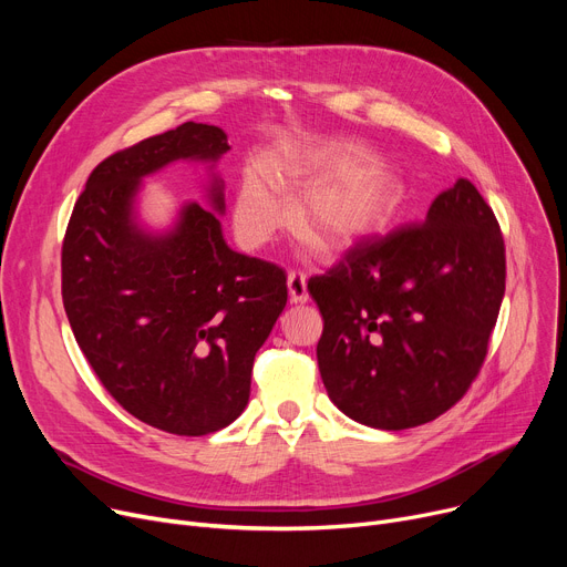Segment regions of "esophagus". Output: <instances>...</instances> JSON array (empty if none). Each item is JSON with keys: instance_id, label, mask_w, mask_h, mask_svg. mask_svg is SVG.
Returning <instances> with one entry per match:
<instances>
[{"instance_id": "obj_1", "label": "esophagus", "mask_w": 567, "mask_h": 567, "mask_svg": "<svg viewBox=\"0 0 567 567\" xmlns=\"http://www.w3.org/2000/svg\"><path fill=\"white\" fill-rule=\"evenodd\" d=\"M287 287H289V296L293 303H306L310 299L308 293V278L301 271H289L287 276Z\"/></svg>"}]
</instances>
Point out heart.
<instances>
[{
  "label": "heart",
  "instance_id": "obj_1",
  "mask_svg": "<svg viewBox=\"0 0 567 567\" xmlns=\"http://www.w3.org/2000/svg\"><path fill=\"white\" fill-rule=\"evenodd\" d=\"M353 161L340 148L285 144L266 154L261 174L246 172L234 197V225L248 246H261L289 218L285 195L310 190L296 212L299 229L326 250H342L385 225L402 202V188L381 172H351ZM334 182L331 183L330 178ZM330 184L326 185L324 182ZM268 183L272 185L267 186ZM323 183V187L318 184Z\"/></svg>",
  "mask_w": 567,
  "mask_h": 567
}]
</instances>
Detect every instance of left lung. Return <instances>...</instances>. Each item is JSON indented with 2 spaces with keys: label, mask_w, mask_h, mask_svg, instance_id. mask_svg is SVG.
Masks as SVG:
<instances>
[{
  "label": "left lung",
  "mask_w": 567,
  "mask_h": 567,
  "mask_svg": "<svg viewBox=\"0 0 567 567\" xmlns=\"http://www.w3.org/2000/svg\"><path fill=\"white\" fill-rule=\"evenodd\" d=\"M308 289L323 317L326 393L361 425L409 430L455 406L478 377L505 291V244L468 178L425 223L368 236Z\"/></svg>",
  "instance_id": "obj_1"
}]
</instances>
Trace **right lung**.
<instances>
[{"instance_id": "right-lung-1", "label": "right lung", "mask_w": 567, "mask_h": 567, "mask_svg": "<svg viewBox=\"0 0 567 567\" xmlns=\"http://www.w3.org/2000/svg\"><path fill=\"white\" fill-rule=\"evenodd\" d=\"M229 152L218 126L186 122L101 161L62 244V299L103 389L137 421L176 436L234 423L248 404L255 353L287 303L280 266L234 252L220 220L188 204L167 236L131 218L140 178L178 158ZM223 212V188H212Z\"/></svg>"}]
</instances>
